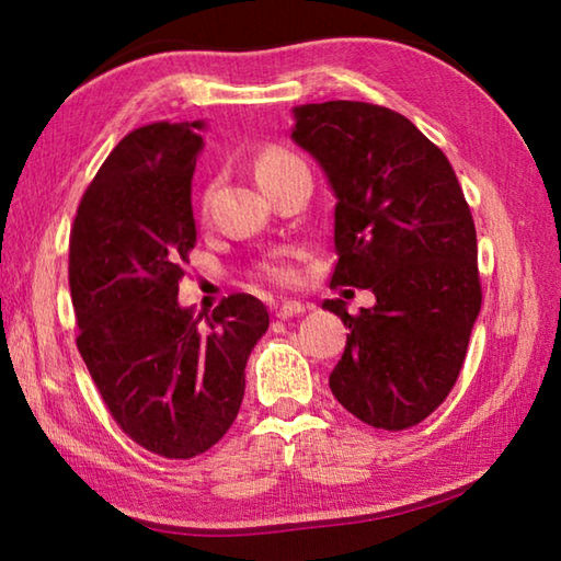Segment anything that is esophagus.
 <instances>
[{
  "instance_id": "esophagus-1",
  "label": "esophagus",
  "mask_w": 561,
  "mask_h": 561,
  "mask_svg": "<svg viewBox=\"0 0 561 561\" xmlns=\"http://www.w3.org/2000/svg\"><path fill=\"white\" fill-rule=\"evenodd\" d=\"M304 311H307V307H304L301 301H284V304H279V309H277V319L299 317V314H304Z\"/></svg>"
}]
</instances>
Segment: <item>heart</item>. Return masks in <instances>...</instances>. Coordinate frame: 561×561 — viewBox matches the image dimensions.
Returning <instances> with one entry per match:
<instances>
[{
	"instance_id": "heart-1",
	"label": "heart",
	"mask_w": 561,
	"mask_h": 561,
	"mask_svg": "<svg viewBox=\"0 0 561 561\" xmlns=\"http://www.w3.org/2000/svg\"><path fill=\"white\" fill-rule=\"evenodd\" d=\"M254 168H257V178H260L262 187H267L272 180L294 173V170H301L307 165H304L297 156L289 153V150L274 146V148L264 150V153L257 158V165ZM294 257H297L294 252L272 254V257L264 260L260 267L262 279H267L270 284H277V287H291V284H297L299 270H297V262H294Z\"/></svg>"
}]
</instances>
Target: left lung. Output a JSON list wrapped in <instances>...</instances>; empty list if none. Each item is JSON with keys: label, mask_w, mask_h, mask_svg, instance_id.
I'll return each instance as SVG.
<instances>
[{"label": "left lung", "mask_w": 561, "mask_h": 561, "mask_svg": "<svg viewBox=\"0 0 561 561\" xmlns=\"http://www.w3.org/2000/svg\"><path fill=\"white\" fill-rule=\"evenodd\" d=\"M291 138L319 160L336 195L331 287L371 289L348 314L336 401L381 431L425 421L458 381L480 314L478 234L450 160L411 121L364 101L294 108Z\"/></svg>", "instance_id": "obj_1"}]
</instances>
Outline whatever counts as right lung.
Instances as JSON below:
<instances>
[{
    "instance_id": "right-lung-1",
    "label": "right lung",
    "mask_w": 561,
    "mask_h": 561,
    "mask_svg": "<svg viewBox=\"0 0 561 561\" xmlns=\"http://www.w3.org/2000/svg\"><path fill=\"white\" fill-rule=\"evenodd\" d=\"M203 123L130 130L83 193L69 240L76 346L103 403L146 450L195 458L230 431L244 366L270 327L252 294H230L203 317L178 304L197 242L190 183Z\"/></svg>"
}]
</instances>
